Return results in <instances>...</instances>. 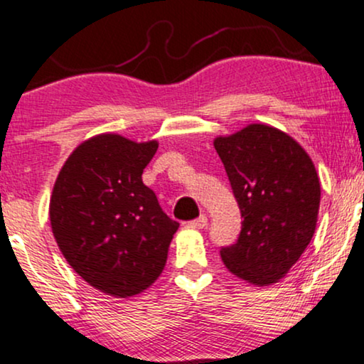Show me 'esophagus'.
Wrapping results in <instances>:
<instances>
[{
	"instance_id": "esophagus-1",
	"label": "esophagus",
	"mask_w": 364,
	"mask_h": 364,
	"mask_svg": "<svg viewBox=\"0 0 364 364\" xmlns=\"http://www.w3.org/2000/svg\"><path fill=\"white\" fill-rule=\"evenodd\" d=\"M207 222H208L207 215H200L198 218H195V220H191L190 225L195 227V229H205V227H207Z\"/></svg>"
}]
</instances>
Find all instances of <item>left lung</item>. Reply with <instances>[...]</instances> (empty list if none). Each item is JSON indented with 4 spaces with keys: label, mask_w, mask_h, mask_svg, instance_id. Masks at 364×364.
<instances>
[{
    "label": "left lung",
    "mask_w": 364,
    "mask_h": 364,
    "mask_svg": "<svg viewBox=\"0 0 364 364\" xmlns=\"http://www.w3.org/2000/svg\"><path fill=\"white\" fill-rule=\"evenodd\" d=\"M237 200L242 230L220 249L227 269L244 282L268 287L287 277L314 237L321 205L317 171L295 139L264 124L217 137Z\"/></svg>",
    "instance_id": "left-lung-1"
}]
</instances>
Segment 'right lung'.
I'll list each match as a JSON object with an SVG mask.
<instances>
[{"mask_svg":"<svg viewBox=\"0 0 364 364\" xmlns=\"http://www.w3.org/2000/svg\"><path fill=\"white\" fill-rule=\"evenodd\" d=\"M157 147V140L95 135L74 149L52 190L50 227L65 261L117 299L139 295L159 278L179 227L142 183Z\"/></svg>","mask_w":364,"mask_h":364,"instance_id":"right-lung-1","label":"right lung"}]
</instances>
